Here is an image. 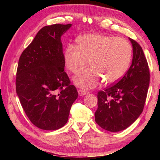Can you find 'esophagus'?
Returning a JSON list of instances; mask_svg holds the SVG:
<instances>
[{
	"mask_svg": "<svg viewBox=\"0 0 160 160\" xmlns=\"http://www.w3.org/2000/svg\"><path fill=\"white\" fill-rule=\"evenodd\" d=\"M78 94H79L80 96H84L85 95V94H89V92L88 91H84V90H79L78 91Z\"/></svg>",
	"mask_w": 160,
	"mask_h": 160,
	"instance_id": "obj_1",
	"label": "esophagus"
}]
</instances>
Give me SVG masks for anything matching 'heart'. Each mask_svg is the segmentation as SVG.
Listing matches in <instances>:
<instances>
[{
	"label": "heart",
	"instance_id": "1",
	"mask_svg": "<svg viewBox=\"0 0 160 160\" xmlns=\"http://www.w3.org/2000/svg\"><path fill=\"white\" fill-rule=\"evenodd\" d=\"M132 48L126 39L104 34H86L77 46L69 44L64 53L67 68L76 73L88 63L91 67L75 75L78 88L92 89L103 79L107 84L117 82L126 73L131 60Z\"/></svg>",
	"mask_w": 160,
	"mask_h": 160
}]
</instances>
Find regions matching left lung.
I'll return each mask as SVG.
<instances>
[{
	"instance_id": "8db88e82",
	"label": "left lung",
	"mask_w": 160,
	"mask_h": 160,
	"mask_svg": "<svg viewBox=\"0 0 160 160\" xmlns=\"http://www.w3.org/2000/svg\"><path fill=\"white\" fill-rule=\"evenodd\" d=\"M129 39L133 52L131 67L114 85L97 93L95 121L110 132L123 131L139 117L150 85V70L142 48L135 40Z\"/></svg>"
}]
</instances>
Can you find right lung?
Segmentation results:
<instances>
[{
	"label": "right lung",
	"instance_id": "add662e5",
	"mask_svg": "<svg viewBox=\"0 0 160 160\" xmlns=\"http://www.w3.org/2000/svg\"><path fill=\"white\" fill-rule=\"evenodd\" d=\"M71 25L42 28L19 59L16 92L27 116L40 129L54 131L63 127L78 98L76 88L64 71L61 41Z\"/></svg>",
	"mask_w": 160,
	"mask_h": 160
}]
</instances>
